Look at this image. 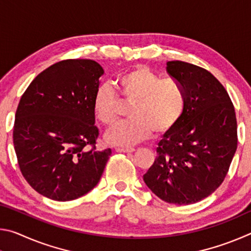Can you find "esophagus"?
Listing matches in <instances>:
<instances>
[{
	"mask_svg": "<svg viewBox=\"0 0 251 251\" xmlns=\"http://www.w3.org/2000/svg\"><path fill=\"white\" fill-rule=\"evenodd\" d=\"M117 152H134L135 148L131 147H117L116 148Z\"/></svg>",
	"mask_w": 251,
	"mask_h": 251,
	"instance_id": "1",
	"label": "esophagus"
}]
</instances>
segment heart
I'll return each instance as SVG.
<instances>
[{
	"label": "heart",
	"mask_w": 251,
	"mask_h": 251,
	"mask_svg": "<svg viewBox=\"0 0 251 251\" xmlns=\"http://www.w3.org/2000/svg\"><path fill=\"white\" fill-rule=\"evenodd\" d=\"M118 95L108 85H100L93 97V110L104 125H112L120 115L121 100L131 104L129 120L117 123L105 134L114 146H131L165 134L175 127L186 109V94L175 79H163L146 66H138L116 79Z\"/></svg>",
	"instance_id": "obj_1"
}]
</instances>
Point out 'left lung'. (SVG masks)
<instances>
[{"mask_svg":"<svg viewBox=\"0 0 251 251\" xmlns=\"http://www.w3.org/2000/svg\"><path fill=\"white\" fill-rule=\"evenodd\" d=\"M167 73L186 94L179 123L158 143L144 181L161 201L190 205L222 185L237 150V120L227 91L202 67L167 62Z\"/></svg>","mask_w":251,"mask_h":251,"instance_id":"obj_1","label":"left lung"}]
</instances>
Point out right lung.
Masks as SVG:
<instances>
[{"instance_id":"add662e5","label":"right lung","mask_w":251,"mask_h":251,"mask_svg":"<svg viewBox=\"0 0 251 251\" xmlns=\"http://www.w3.org/2000/svg\"><path fill=\"white\" fill-rule=\"evenodd\" d=\"M103 74L92 59H65L37 75L21 97L13 128L21 173L34 190L53 201L91 192L112 154L110 148L95 147L93 97Z\"/></svg>"}]
</instances>
